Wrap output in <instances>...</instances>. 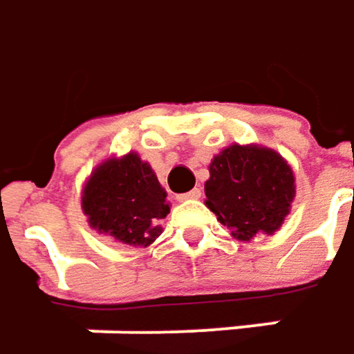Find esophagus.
Segmentation results:
<instances>
[{
	"label": "esophagus",
	"mask_w": 354,
	"mask_h": 354,
	"mask_svg": "<svg viewBox=\"0 0 354 354\" xmlns=\"http://www.w3.org/2000/svg\"><path fill=\"white\" fill-rule=\"evenodd\" d=\"M201 194H203V190H201V188H194V190H190V192H186V194H178V201H180V203L196 201V198H201Z\"/></svg>",
	"instance_id": "obj_1"
}]
</instances>
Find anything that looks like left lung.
Here are the masks:
<instances>
[{"label":"left lung","mask_w":354,"mask_h":354,"mask_svg":"<svg viewBox=\"0 0 354 354\" xmlns=\"http://www.w3.org/2000/svg\"><path fill=\"white\" fill-rule=\"evenodd\" d=\"M209 174L205 205L233 239L249 243L281 229L296 196V176L275 149L231 144L210 160Z\"/></svg>","instance_id":"left-lung-1"}]
</instances>
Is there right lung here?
I'll list each match as a JSON object with an SVG mask.
<instances>
[{
    "mask_svg": "<svg viewBox=\"0 0 354 354\" xmlns=\"http://www.w3.org/2000/svg\"><path fill=\"white\" fill-rule=\"evenodd\" d=\"M151 166L129 151L103 160L86 178L81 209L97 233L121 245L149 247L162 235L170 203Z\"/></svg>",
    "mask_w": 354,
    "mask_h": 354,
    "instance_id": "1",
    "label": "right lung"
}]
</instances>
